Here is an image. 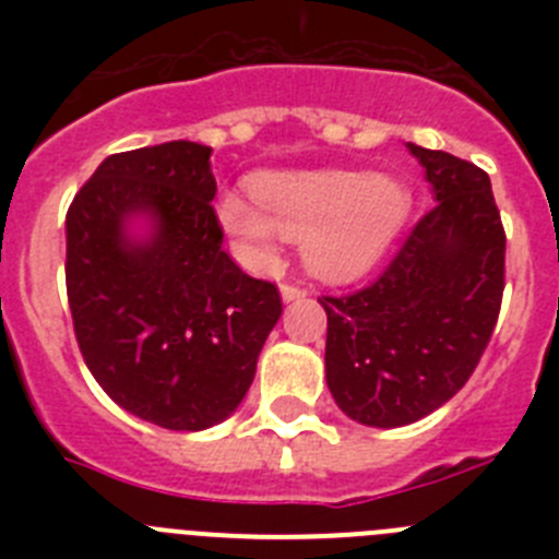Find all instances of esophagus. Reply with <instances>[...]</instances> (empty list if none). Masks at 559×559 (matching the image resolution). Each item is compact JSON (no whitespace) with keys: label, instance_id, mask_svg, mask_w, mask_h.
Segmentation results:
<instances>
[{"label":"esophagus","instance_id":"1","mask_svg":"<svg viewBox=\"0 0 559 559\" xmlns=\"http://www.w3.org/2000/svg\"><path fill=\"white\" fill-rule=\"evenodd\" d=\"M308 296V290L302 288V285H294V283H285L283 285V299L285 302H299V299H305Z\"/></svg>","mask_w":559,"mask_h":559}]
</instances>
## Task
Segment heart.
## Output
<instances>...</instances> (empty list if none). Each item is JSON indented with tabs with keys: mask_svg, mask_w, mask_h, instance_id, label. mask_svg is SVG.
<instances>
[{
	"mask_svg": "<svg viewBox=\"0 0 559 559\" xmlns=\"http://www.w3.org/2000/svg\"><path fill=\"white\" fill-rule=\"evenodd\" d=\"M251 201L218 199V221L251 257H265L276 237H302L313 274L349 283L386 254L408 218V190L386 173L341 167L271 170L251 179Z\"/></svg>",
	"mask_w": 559,
	"mask_h": 559,
	"instance_id": "1",
	"label": "heart"
}]
</instances>
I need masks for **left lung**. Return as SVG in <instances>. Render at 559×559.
Segmentation results:
<instances>
[{"label": "left lung", "instance_id": "1", "mask_svg": "<svg viewBox=\"0 0 559 559\" xmlns=\"http://www.w3.org/2000/svg\"><path fill=\"white\" fill-rule=\"evenodd\" d=\"M437 204L386 271L349 296H322L324 369L355 423L400 428L437 412L467 383L496 330L507 235L490 176L408 142Z\"/></svg>", "mask_w": 559, "mask_h": 559}]
</instances>
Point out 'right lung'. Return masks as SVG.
<instances>
[{
	"mask_svg": "<svg viewBox=\"0 0 559 559\" xmlns=\"http://www.w3.org/2000/svg\"><path fill=\"white\" fill-rule=\"evenodd\" d=\"M210 153L187 140L114 153L67 212V296L88 372L170 431H204L240 406L283 316L276 285L221 249ZM133 214L152 218L145 241L124 231Z\"/></svg>",
	"mask_w": 559,
	"mask_h": 559,
	"instance_id": "right-lung-1",
	"label": "right lung"
}]
</instances>
